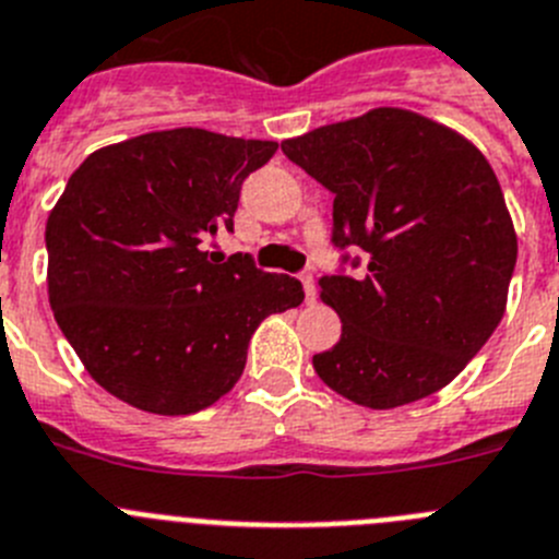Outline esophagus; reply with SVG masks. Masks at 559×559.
<instances>
[{"label": "esophagus", "mask_w": 559, "mask_h": 559, "mask_svg": "<svg viewBox=\"0 0 559 559\" xmlns=\"http://www.w3.org/2000/svg\"><path fill=\"white\" fill-rule=\"evenodd\" d=\"M300 284H304V292H306V304H314L317 300L314 278H311V275H300Z\"/></svg>", "instance_id": "34e87169"}]
</instances>
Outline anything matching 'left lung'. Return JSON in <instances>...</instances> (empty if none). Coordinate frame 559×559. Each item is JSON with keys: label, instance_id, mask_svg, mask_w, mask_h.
Here are the masks:
<instances>
[{"label": "left lung", "instance_id": "1", "mask_svg": "<svg viewBox=\"0 0 559 559\" xmlns=\"http://www.w3.org/2000/svg\"><path fill=\"white\" fill-rule=\"evenodd\" d=\"M281 150L334 194V245L361 278L325 275L340 314L314 373L342 399L395 409L454 381L507 309L518 236L492 167L465 135L406 108L323 124Z\"/></svg>", "mask_w": 559, "mask_h": 559}]
</instances>
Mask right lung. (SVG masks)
I'll use <instances>...</instances> for the list:
<instances>
[{
	"label": "right lung",
	"mask_w": 559,
	"mask_h": 559,
	"mask_svg": "<svg viewBox=\"0 0 559 559\" xmlns=\"http://www.w3.org/2000/svg\"><path fill=\"white\" fill-rule=\"evenodd\" d=\"M275 142L203 128L92 153L47 219V292L94 381L135 409L192 415L234 390L264 317L304 304L298 278L209 253L234 230L242 180Z\"/></svg>",
	"instance_id": "1"
}]
</instances>
